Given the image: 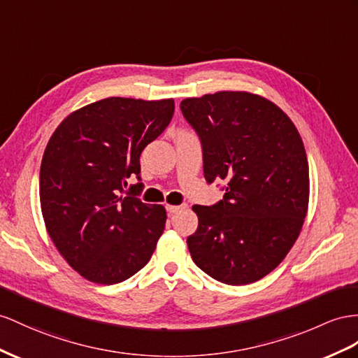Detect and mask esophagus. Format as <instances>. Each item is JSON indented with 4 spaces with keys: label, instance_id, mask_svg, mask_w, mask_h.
<instances>
[{
    "label": "esophagus",
    "instance_id": "1",
    "mask_svg": "<svg viewBox=\"0 0 358 358\" xmlns=\"http://www.w3.org/2000/svg\"><path fill=\"white\" fill-rule=\"evenodd\" d=\"M182 208H186V206H172V204H166V210L169 213H177V212H180V210H182Z\"/></svg>",
    "mask_w": 358,
    "mask_h": 358
}]
</instances>
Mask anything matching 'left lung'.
Segmentation results:
<instances>
[{
    "mask_svg": "<svg viewBox=\"0 0 358 358\" xmlns=\"http://www.w3.org/2000/svg\"><path fill=\"white\" fill-rule=\"evenodd\" d=\"M195 128L208 182H227L224 199L194 206L187 246L199 269L231 286L266 277L292 250L308 210L310 177L295 124L272 101L221 90L181 101Z\"/></svg>",
    "mask_w": 358,
    "mask_h": 358,
    "instance_id": "1",
    "label": "left lung"
}]
</instances>
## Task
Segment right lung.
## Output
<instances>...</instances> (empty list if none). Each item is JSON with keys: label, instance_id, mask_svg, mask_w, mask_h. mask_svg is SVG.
<instances>
[{"label": "right lung", "instance_id": "obj_1", "mask_svg": "<svg viewBox=\"0 0 358 358\" xmlns=\"http://www.w3.org/2000/svg\"><path fill=\"white\" fill-rule=\"evenodd\" d=\"M172 98L110 96L68 115L45 148L39 196L45 228L62 257L96 284L130 278L150 262L166 210L124 194L141 180V154L171 122ZM142 182L131 187L141 190Z\"/></svg>", "mask_w": 358, "mask_h": 358}]
</instances>
